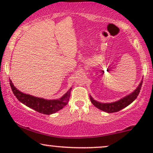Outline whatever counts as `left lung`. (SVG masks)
I'll return each instance as SVG.
<instances>
[{
	"label": "left lung",
	"instance_id": "1",
	"mask_svg": "<svg viewBox=\"0 0 153 153\" xmlns=\"http://www.w3.org/2000/svg\"><path fill=\"white\" fill-rule=\"evenodd\" d=\"M142 84H143V81H141L140 85H138V87L131 94L128 95V96H125V97H124L123 99H121L120 100H119V101H115V102L106 103H101L99 102V101H95V100L90 96L91 101L96 108H99V109L105 112H107V113L117 112L119 111L122 110V108L129 106L130 103H132L133 101L137 99L139 94H140V89H141L142 87Z\"/></svg>",
	"mask_w": 153,
	"mask_h": 153
}]
</instances>
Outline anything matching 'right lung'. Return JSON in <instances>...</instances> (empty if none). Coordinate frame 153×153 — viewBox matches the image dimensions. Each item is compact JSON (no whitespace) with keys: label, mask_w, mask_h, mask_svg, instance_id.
Wrapping results in <instances>:
<instances>
[{"label":"right lung","mask_w":153,"mask_h":153,"mask_svg":"<svg viewBox=\"0 0 153 153\" xmlns=\"http://www.w3.org/2000/svg\"><path fill=\"white\" fill-rule=\"evenodd\" d=\"M9 81L13 94L20 102L44 114H52L58 111L65 106H66L69 101L72 88L70 89L64 96L59 98V99L47 100L42 98L34 97L31 95L24 94L20 91L17 90L16 88L12 83L11 80H9Z\"/></svg>","instance_id":"right-lung-1"}]
</instances>
